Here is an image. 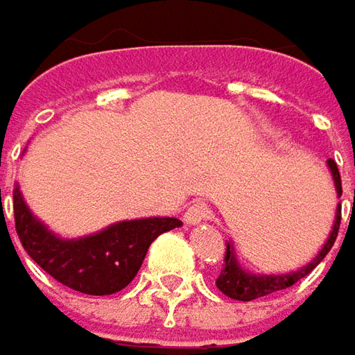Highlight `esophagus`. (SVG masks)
Listing matches in <instances>:
<instances>
[{
	"instance_id": "34e87169",
	"label": "esophagus",
	"mask_w": 355,
	"mask_h": 355,
	"mask_svg": "<svg viewBox=\"0 0 355 355\" xmlns=\"http://www.w3.org/2000/svg\"><path fill=\"white\" fill-rule=\"evenodd\" d=\"M206 218H210V208L206 204H202V202H196V204L189 206L184 210V216H182L184 224H189V226H198Z\"/></svg>"
}]
</instances>
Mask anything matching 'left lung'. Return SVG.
<instances>
[{"instance_id":"8db88e82","label":"left lung","mask_w":355,"mask_h":355,"mask_svg":"<svg viewBox=\"0 0 355 355\" xmlns=\"http://www.w3.org/2000/svg\"><path fill=\"white\" fill-rule=\"evenodd\" d=\"M328 168L332 173V180H334V187H336L338 198L342 196V178H340V171H338L336 163L332 159H328ZM340 204L336 208V218H334V226L332 232L328 234V239L324 241L322 250L314 255V259L302 265L297 271H288V273H279V275H261V273H253L248 271L239 265L238 257H236V250H234V243L227 241L226 248V259H224V269L220 277L216 279V287L220 288L226 297L236 300H253L267 297L275 291H283V288L293 287L299 279L306 277L311 273L312 269L322 261L326 257V253L332 250L334 241H336L338 230H340V220H342V212H340Z\"/></svg>"}]
</instances>
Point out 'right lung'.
<instances>
[{
	"label": "right lung",
	"mask_w": 355,
	"mask_h": 355,
	"mask_svg": "<svg viewBox=\"0 0 355 355\" xmlns=\"http://www.w3.org/2000/svg\"><path fill=\"white\" fill-rule=\"evenodd\" d=\"M13 212L17 236L29 257L58 283L96 297L128 287L153 239L182 226L177 218H139L116 222L84 238L64 239L33 214L19 184L13 190Z\"/></svg>",
	"instance_id": "right-lung-1"
}]
</instances>
